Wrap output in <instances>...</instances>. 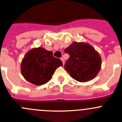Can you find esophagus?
I'll return each instance as SVG.
<instances>
[{
	"label": "esophagus",
	"instance_id": "esophagus-1",
	"mask_svg": "<svg viewBox=\"0 0 122 122\" xmlns=\"http://www.w3.org/2000/svg\"><path fill=\"white\" fill-rule=\"evenodd\" d=\"M61 61H62V64H63V65H64V59L62 58H61Z\"/></svg>",
	"mask_w": 122,
	"mask_h": 122
}]
</instances>
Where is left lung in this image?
Returning <instances> with one entry per match:
<instances>
[{
	"instance_id": "left-lung-1",
	"label": "left lung",
	"mask_w": 122,
	"mask_h": 122,
	"mask_svg": "<svg viewBox=\"0 0 122 122\" xmlns=\"http://www.w3.org/2000/svg\"><path fill=\"white\" fill-rule=\"evenodd\" d=\"M64 51L70 55L64 69L74 80L83 83L97 75L102 66V58L91 45L73 42Z\"/></svg>"
}]
</instances>
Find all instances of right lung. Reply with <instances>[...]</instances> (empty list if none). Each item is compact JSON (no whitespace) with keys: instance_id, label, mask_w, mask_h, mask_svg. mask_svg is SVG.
<instances>
[{"instance_id":"right-lung-1","label":"right lung","mask_w":122,"mask_h":122,"mask_svg":"<svg viewBox=\"0 0 122 122\" xmlns=\"http://www.w3.org/2000/svg\"><path fill=\"white\" fill-rule=\"evenodd\" d=\"M60 59L53 52L43 47L33 48L27 52L21 62L20 70L24 78L35 85H42L51 78L56 69L62 66Z\"/></svg>"}]
</instances>
